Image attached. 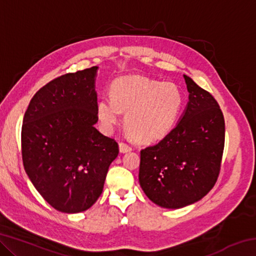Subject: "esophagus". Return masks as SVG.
<instances>
[{"mask_svg": "<svg viewBox=\"0 0 256 256\" xmlns=\"http://www.w3.org/2000/svg\"><path fill=\"white\" fill-rule=\"evenodd\" d=\"M118 146H120V154L128 152V151L132 150V146H128V144H124V142H120V144Z\"/></svg>", "mask_w": 256, "mask_h": 256, "instance_id": "obj_1", "label": "esophagus"}]
</instances>
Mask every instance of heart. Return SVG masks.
I'll return each mask as SVG.
<instances>
[{"label": "heart", "mask_w": 256, "mask_h": 256, "mask_svg": "<svg viewBox=\"0 0 256 256\" xmlns=\"http://www.w3.org/2000/svg\"><path fill=\"white\" fill-rule=\"evenodd\" d=\"M110 97L97 102V116L104 131L110 132L120 122L138 141L162 138L174 126L183 105V96L172 82H159L140 76H126L112 81Z\"/></svg>", "instance_id": "obj_1"}]
</instances>
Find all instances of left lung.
Listing matches in <instances>:
<instances>
[{
    "instance_id": "8db88e82",
    "label": "left lung",
    "mask_w": 256,
    "mask_h": 256,
    "mask_svg": "<svg viewBox=\"0 0 256 256\" xmlns=\"http://www.w3.org/2000/svg\"><path fill=\"white\" fill-rule=\"evenodd\" d=\"M188 102L176 126L141 150L138 182L159 206L180 209L201 200L218 178L224 120L212 94L184 76Z\"/></svg>"
}]
</instances>
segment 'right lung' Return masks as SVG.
<instances>
[{
	"mask_svg": "<svg viewBox=\"0 0 256 256\" xmlns=\"http://www.w3.org/2000/svg\"><path fill=\"white\" fill-rule=\"evenodd\" d=\"M98 66L60 76L34 94L24 116V170L47 203L66 214L89 209L100 196L118 154L98 122Z\"/></svg>",
	"mask_w": 256,
	"mask_h": 256,
	"instance_id": "add662e5",
	"label": "right lung"
}]
</instances>
